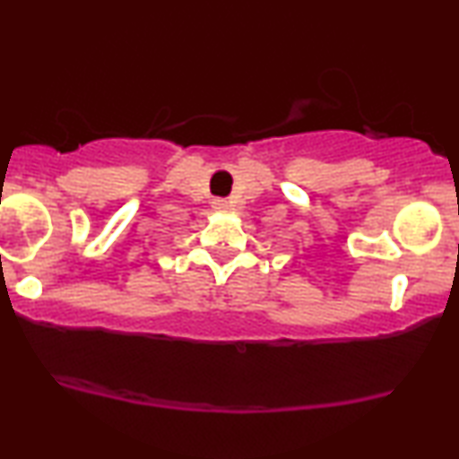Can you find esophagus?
<instances>
[{
	"label": "esophagus",
	"instance_id": "esophagus-1",
	"mask_svg": "<svg viewBox=\"0 0 459 459\" xmlns=\"http://www.w3.org/2000/svg\"><path fill=\"white\" fill-rule=\"evenodd\" d=\"M212 204H215V209H225V200H215Z\"/></svg>",
	"mask_w": 459,
	"mask_h": 459
}]
</instances>
